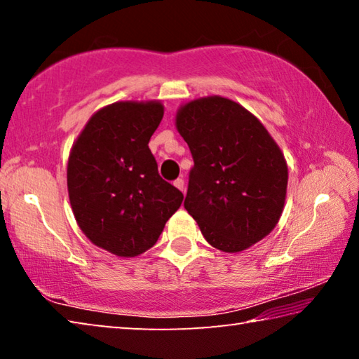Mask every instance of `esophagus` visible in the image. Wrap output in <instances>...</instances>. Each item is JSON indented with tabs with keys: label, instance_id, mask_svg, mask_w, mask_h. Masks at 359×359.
Here are the masks:
<instances>
[{
	"label": "esophagus",
	"instance_id": "1",
	"mask_svg": "<svg viewBox=\"0 0 359 359\" xmlns=\"http://www.w3.org/2000/svg\"><path fill=\"white\" fill-rule=\"evenodd\" d=\"M174 185L177 187L182 193H185V182H184V179L179 177L177 180H174Z\"/></svg>",
	"mask_w": 359,
	"mask_h": 359
}]
</instances>
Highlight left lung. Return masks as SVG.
<instances>
[{
  "mask_svg": "<svg viewBox=\"0 0 359 359\" xmlns=\"http://www.w3.org/2000/svg\"><path fill=\"white\" fill-rule=\"evenodd\" d=\"M175 126L190 147L185 209L212 247L236 253L278 223L288 168L263 123L238 102L208 96L187 102Z\"/></svg>",
  "mask_w": 359,
  "mask_h": 359,
  "instance_id": "1",
  "label": "left lung"
}]
</instances>
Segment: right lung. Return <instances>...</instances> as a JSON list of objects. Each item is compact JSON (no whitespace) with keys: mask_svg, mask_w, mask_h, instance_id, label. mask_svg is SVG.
<instances>
[{"mask_svg":"<svg viewBox=\"0 0 359 359\" xmlns=\"http://www.w3.org/2000/svg\"><path fill=\"white\" fill-rule=\"evenodd\" d=\"M165 109L160 101H120L100 109L74 142L68 193L83 234L117 257L156 244L184 194L158 174L149 149Z\"/></svg>","mask_w":359,"mask_h":359,"instance_id":"obj_1","label":"right lung"}]
</instances>
